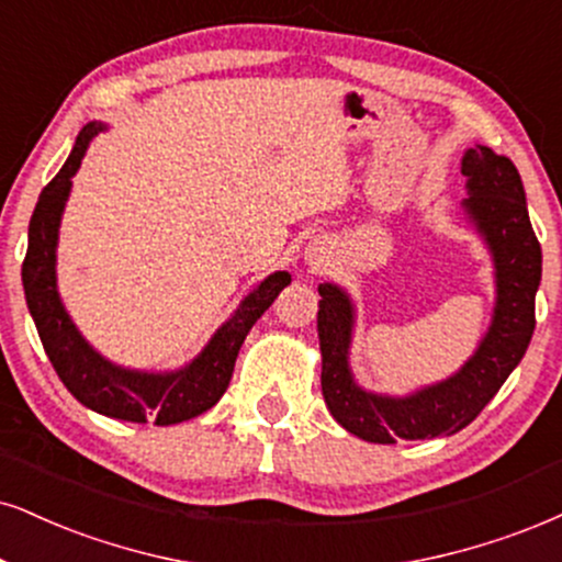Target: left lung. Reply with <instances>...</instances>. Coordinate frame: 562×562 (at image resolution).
Segmentation results:
<instances>
[{
    "mask_svg": "<svg viewBox=\"0 0 562 562\" xmlns=\"http://www.w3.org/2000/svg\"><path fill=\"white\" fill-rule=\"evenodd\" d=\"M469 195V218L493 249L497 270V307L476 355L448 378L408 398L364 393L349 372L351 304L334 283H321L317 336L323 351V396L338 425L367 442L425 440L459 432L480 417L535 334V296L542 281V247L531 228L521 177L514 161L484 145L469 148L461 164Z\"/></svg>",
    "mask_w": 562,
    "mask_h": 562,
    "instance_id": "8db88e82",
    "label": "left lung"
}]
</instances>
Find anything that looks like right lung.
<instances>
[{
	"mask_svg": "<svg viewBox=\"0 0 562 562\" xmlns=\"http://www.w3.org/2000/svg\"><path fill=\"white\" fill-rule=\"evenodd\" d=\"M101 124H86L59 175L41 190L36 211L27 226V252L23 260L25 302L36 323L46 357L67 391L80 404L114 419L150 422L156 425H177L192 419L218 404L232 380L234 362L258 317L273 304L276 296L292 276L286 270L268 276L266 281L245 296L239 310L221 325L205 351L184 370L169 375H148V372L122 370L106 362L86 344L57 294V232L65 200L72 187V175L86 156L88 143L101 133Z\"/></svg>",
	"mask_w": 562,
	"mask_h": 562,
	"instance_id": "1",
	"label": "right lung"
}]
</instances>
